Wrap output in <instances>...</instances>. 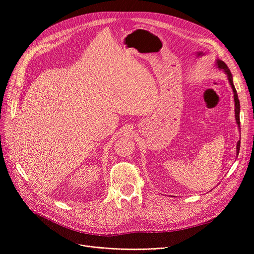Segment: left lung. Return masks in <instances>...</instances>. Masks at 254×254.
Returning <instances> with one entry per match:
<instances>
[{
    "label": "left lung",
    "instance_id": "left-lung-1",
    "mask_svg": "<svg viewBox=\"0 0 254 254\" xmlns=\"http://www.w3.org/2000/svg\"><path fill=\"white\" fill-rule=\"evenodd\" d=\"M215 65L216 68H218L219 70H222L226 76H228V80L230 82V85L232 86V89H233V92H234V101H235V118H236V123L238 125V127H239V130L241 129L240 128V101H239V98H238V93H237V90L235 88V85H234V81H233V75L230 71V69L228 68V65L225 64V63L223 61H220L219 59H217L215 61ZM240 132H241V130H240ZM240 141H238L237 143V157H238V154H239V150H240Z\"/></svg>",
    "mask_w": 254,
    "mask_h": 254
}]
</instances>
